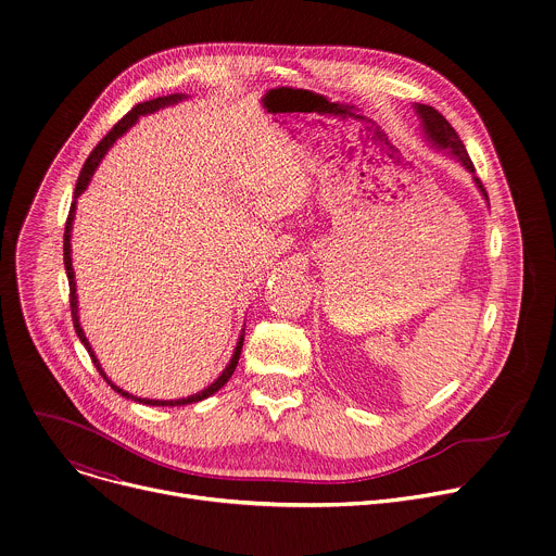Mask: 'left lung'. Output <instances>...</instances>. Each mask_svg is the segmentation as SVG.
I'll use <instances>...</instances> for the list:
<instances>
[{"label":"left lung","mask_w":556,"mask_h":556,"mask_svg":"<svg viewBox=\"0 0 556 556\" xmlns=\"http://www.w3.org/2000/svg\"><path fill=\"white\" fill-rule=\"evenodd\" d=\"M414 110H416V114H418V118H420V127H422L425 140H427L431 147H435V149H440V151H446L451 157H455V161L472 176L475 187L480 189V193L484 195V200H486V204H489L486 189H484V185L480 182V178L475 176V167H472L470 157H468V153H466V149H464V142L459 140V136L455 134V129L451 127V123H448L438 110H433V108H429V105L414 103Z\"/></svg>","instance_id":"1"}]
</instances>
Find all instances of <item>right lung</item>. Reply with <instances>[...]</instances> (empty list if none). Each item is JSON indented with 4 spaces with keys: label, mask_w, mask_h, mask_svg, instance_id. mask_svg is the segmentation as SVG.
<instances>
[{
    "label": "right lung",
    "mask_w": 556,
    "mask_h": 556,
    "mask_svg": "<svg viewBox=\"0 0 556 556\" xmlns=\"http://www.w3.org/2000/svg\"><path fill=\"white\" fill-rule=\"evenodd\" d=\"M185 99H189V97H187V94H167V97H157V99L138 103L136 108H131V110L112 127V131L94 147V151L90 153V157L86 161L81 174H78L76 189H74V202H72V206H70V215H67L65 232H63V264H65V273H67V283H70V307H72V324H74L76 337L81 339V343H84V348L88 350V354H90L94 367L99 369V374L103 376V380H108V384H110L116 393L125 395V399H131L134 403H142V405H149V407H180V405L200 403V401L208 399V395H213L217 389H222V387L228 382V378L232 376V371H235V367H237V361H240L242 345H244V330H242L240 339H237V345H235L232 356H230L228 365L224 367V371H222L208 387H204L202 391H198V393H193V395H187V399H176V401H149V399H138V395H131L129 391L116 387V384L108 378V374L103 371V367H101V363H99V358H97V354H94V350H92V345H90V341H88V337H86V332H84V328H81V321H78V296H76V281H74V268H72V244H70V242H72V222H74V213H76V198L88 189V185H90L94 172L99 169V165H101V161H103V155L110 151V147H112L123 134H127V131L138 123L140 116H147V114H153V112H157V110H165V108L178 105V103L185 101Z\"/></svg>",
    "instance_id": "right-lung-1"
}]
</instances>
